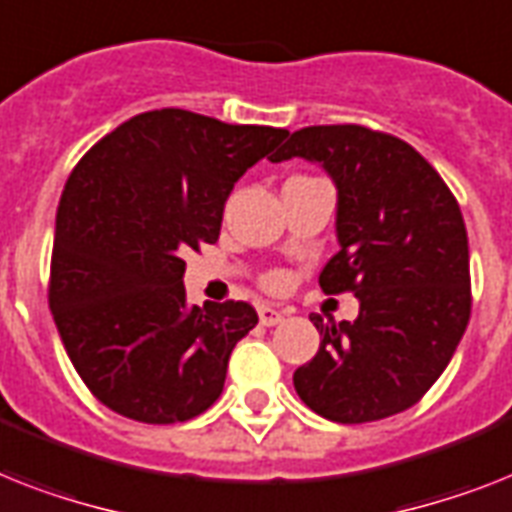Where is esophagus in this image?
I'll return each mask as SVG.
<instances>
[{"label": "esophagus", "mask_w": 512, "mask_h": 512, "mask_svg": "<svg viewBox=\"0 0 512 512\" xmlns=\"http://www.w3.org/2000/svg\"><path fill=\"white\" fill-rule=\"evenodd\" d=\"M286 315V310H281V307L276 305H263L260 307V323L263 326H276V323H281V318Z\"/></svg>", "instance_id": "1"}]
</instances>
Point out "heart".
Listing matches in <instances>:
<instances>
[{"instance_id":"heart-1","label":"heart","mask_w":512,"mask_h":512,"mask_svg":"<svg viewBox=\"0 0 512 512\" xmlns=\"http://www.w3.org/2000/svg\"><path fill=\"white\" fill-rule=\"evenodd\" d=\"M263 286H265V289H270V292H278V289H284L286 273H281V270H270V273H265Z\"/></svg>"}]
</instances>
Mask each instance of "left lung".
Masks as SVG:
<instances>
[{"label": "left lung", "instance_id": "1", "mask_svg": "<svg viewBox=\"0 0 512 512\" xmlns=\"http://www.w3.org/2000/svg\"><path fill=\"white\" fill-rule=\"evenodd\" d=\"M289 157L321 162L336 181L342 249L318 284L360 299L355 323L310 315L321 347L294 371V389L336 423L402 413L442 376L471 321L458 199L407 141L355 123L299 128L270 160Z\"/></svg>", "mask_w": 512, "mask_h": 512}]
</instances>
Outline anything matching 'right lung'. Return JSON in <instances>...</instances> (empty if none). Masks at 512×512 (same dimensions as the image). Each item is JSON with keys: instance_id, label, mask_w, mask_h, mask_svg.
I'll return each mask as SVG.
<instances>
[{"instance_id": "1", "label": "right lung", "mask_w": 512, "mask_h": 512, "mask_svg": "<svg viewBox=\"0 0 512 512\" xmlns=\"http://www.w3.org/2000/svg\"><path fill=\"white\" fill-rule=\"evenodd\" d=\"M286 134L162 107L120 123L70 170L47 297L70 363L102 405L168 426L218 400L257 310L242 299L186 307L181 255L218 242L234 184Z\"/></svg>"}]
</instances>
